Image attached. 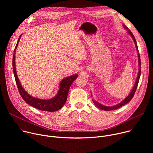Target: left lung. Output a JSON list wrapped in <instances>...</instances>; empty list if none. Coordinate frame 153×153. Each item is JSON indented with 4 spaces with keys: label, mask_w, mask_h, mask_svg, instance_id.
Here are the masks:
<instances>
[{
    "label": "left lung",
    "mask_w": 153,
    "mask_h": 153,
    "mask_svg": "<svg viewBox=\"0 0 153 153\" xmlns=\"http://www.w3.org/2000/svg\"><path fill=\"white\" fill-rule=\"evenodd\" d=\"M123 27L125 28V29H127L128 30V33L130 34V36H131L133 37V39L134 42V43H135V45H136V50L138 52V60H139V73H138V75H137V79H136V83L134 85V87L133 88L132 90V91H131V93H129V94L120 103L116 105H114V106H104L99 103H98L97 102L95 101L93 99V103H94V105L99 108L101 109V110H105V111H110V110H116V109L117 108H119L120 107H122V106L125 105V104H126L127 103H128L132 99V98L133 97L134 94H135V92L136 91V89H137V85H138V83H139V79H140V74H141V63H140V54L139 53V50H138V47H137V42H136V39L134 36V35L133 34V33H131V31L129 30H128V28L126 27V26H125V25H123ZM92 96V95H91Z\"/></svg>",
    "instance_id": "left-lung-1"
}]
</instances>
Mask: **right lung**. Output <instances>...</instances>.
I'll return each mask as SVG.
<instances>
[{
    "instance_id": "obj_1",
    "label": "right lung",
    "mask_w": 153,
    "mask_h": 153,
    "mask_svg": "<svg viewBox=\"0 0 153 153\" xmlns=\"http://www.w3.org/2000/svg\"><path fill=\"white\" fill-rule=\"evenodd\" d=\"M22 34L20 36L18 41L17 42V44L16 45L13 57V73L16 82V85L17 86V88L19 90V93L22 97V99L27 102L28 105L31 106H33L39 110L41 111H46L50 112H54L57 111L64 105L67 101L68 93L71 86L72 83L76 79L77 77V74H74L73 76H69L67 78L63 79L60 83L59 86V90L56 94V96L48 100H44V99H40L38 98H35L32 97L30 94H28L22 86L20 82L18 79L16 70V65H15V54L16 51V48L18 45V43L20 39Z\"/></svg>"
}]
</instances>
